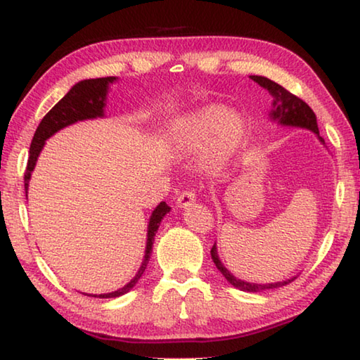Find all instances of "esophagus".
Masks as SVG:
<instances>
[{
  "mask_svg": "<svg viewBox=\"0 0 360 360\" xmlns=\"http://www.w3.org/2000/svg\"><path fill=\"white\" fill-rule=\"evenodd\" d=\"M195 192L192 191H186L182 192L178 198H176V205H178V208H188V206L193 205L195 202Z\"/></svg>",
  "mask_w": 360,
  "mask_h": 360,
  "instance_id": "esophagus-1",
  "label": "esophagus"
}]
</instances>
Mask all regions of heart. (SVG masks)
I'll return each instance as SVG.
<instances>
[{"mask_svg":"<svg viewBox=\"0 0 360 360\" xmlns=\"http://www.w3.org/2000/svg\"><path fill=\"white\" fill-rule=\"evenodd\" d=\"M248 141V124L224 105H206L181 119L173 129V143L182 155L206 154L211 173L221 174Z\"/></svg>","mask_w":360,"mask_h":360,"instance_id":"heart-1","label":"heart"}]
</instances>
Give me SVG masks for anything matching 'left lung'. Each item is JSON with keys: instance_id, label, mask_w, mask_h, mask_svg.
<instances>
[{"instance_id": "obj_1", "label": "left lung", "mask_w": 360, "mask_h": 360, "mask_svg": "<svg viewBox=\"0 0 360 360\" xmlns=\"http://www.w3.org/2000/svg\"><path fill=\"white\" fill-rule=\"evenodd\" d=\"M249 77H251L254 82H257L260 87L266 89L268 92L271 94L273 98H275V100H273V109L270 111V117L273 120H276L278 124H281V125L300 127V129L311 130L313 133H316V135H318L319 141L324 143V139L319 136V129H318V122H316V114L313 112V109L307 105V103L298 98V96L288 92V90H285L283 85L273 82L271 79L264 77V76H249ZM211 259L216 264L217 270L222 273L224 278L227 279V281L231 285H235L236 289L245 290V292H262V290L278 289V288H283V285H285V284L292 283L297 278V276H292L289 279H285V281L268 283V284L246 283V281H241V279H236L227 270V268L224 266L222 262L219 260L216 243H214V246H212V249H211Z\"/></svg>"}]
</instances>
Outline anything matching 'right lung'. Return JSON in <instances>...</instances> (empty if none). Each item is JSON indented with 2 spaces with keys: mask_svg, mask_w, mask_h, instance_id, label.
<instances>
[{
  "mask_svg": "<svg viewBox=\"0 0 360 360\" xmlns=\"http://www.w3.org/2000/svg\"><path fill=\"white\" fill-rule=\"evenodd\" d=\"M115 81L114 76L109 77H98V79H85V81L77 82L72 85L71 90L66 94L62 100H60L51 111H49L44 119L41 120L38 129L34 131V136L32 139V146H30V157H28V165L25 169V193H28V182L32 178V172L34 169L36 160H38L39 152L44 148V143L47 138H51L53 133L65 129L75 122L85 120V119H96L105 115V106H106V94L109 89V84ZM169 206L162 202L157 208L152 211V216L149 219L148 225V243H146V252L143 264L139 266L135 278L131 279L129 284H125L124 288H120L114 292H108V294L100 295H90L96 298H114L120 297L130 292L133 285L138 283V279L143 276L146 266L149 264L150 254H152V245H154V236L158 230L162 219L165 217L167 212H169ZM87 295V294H85Z\"/></svg>",
  "mask_w": 360,
  "mask_h": 360,
  "instance_id": "obj_1",
  "label": "right lung"
}]
</instances>
